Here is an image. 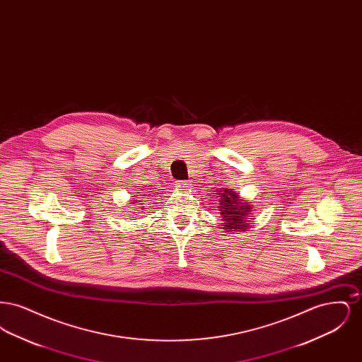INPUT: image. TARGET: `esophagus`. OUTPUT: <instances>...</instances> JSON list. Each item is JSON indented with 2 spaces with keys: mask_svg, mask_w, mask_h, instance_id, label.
Listing matches in <instances>:
<instances>
[{
  "mask_svg": "<svg viewBox=\"0 0 362 362\" xmlns=\"http://www.w3.org/2000/svg\"><path fill=\"white\" fill-rule=\"evenodd\" d=\"M175 186L179 187V189H189L191 187V182L189 180H180V182H176Z\"/></svg>",
  "mask_w": 362,
  "mask_h": 362,
  "instance_id": "34e87169",
  "label": "esophagus"
}]
</instances>
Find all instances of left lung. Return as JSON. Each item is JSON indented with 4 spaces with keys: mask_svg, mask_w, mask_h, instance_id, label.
Segmentation results:
<instances>
[{
    "mask_svg": "<svg viewBox=\"0 0 362 362\" xmlns=\"http://www.w3.org/2000/svg\"><path fill=\"white\" fill-rule=\"evenodd\" d=\"M218 195H221V218L225 221L226 230H247L248 229V214L251 211L250 205L239 201V195L235 191L224 189Z\"/></svg>",
    "mask_w": 362,
    "mask_h": 362,
    "instance_id": "8db88e82",
    "label": "left lung"
}]
</instances>
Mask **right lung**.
I'll list each match as a JSON object with an SVG mask.
<instances>
[{"label":"right lung","mask_w":362,"mask_h":362,"mask_svg":"<svg viewBox=\"0 0 362 362\" xmlns=\"http://www.w3.org/2000/svg\"><path fill=\"white\" fill-rule=\"evenodd\" d=\"M137 191H139V189H137ZM142 195H144V194H142ZM136 202H137V201H136Z\"/></svg>","instance_id":"right-lung-1"}]
</instances>
